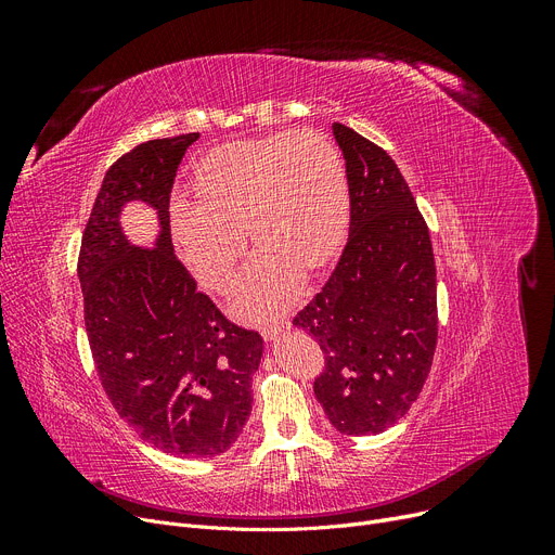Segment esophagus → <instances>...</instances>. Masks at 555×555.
<instances>
[{
	"label": "esophagus",
	"instance_id": "esophagus-1",
	"mask_svg": "<svg viewBox=\"0 0 555 555\" xmlns=\"http://www.w3.org/2000/svg\"><path fill=\"white\" fill-rule=\"evenodd\" d=\"M287 328H289V322H276V324H270V326H262L260 335H262V339H266V341H272L274 337H279Z\"/></svg>",
	"mask_w": 555,
	"mask_h": 555
}]
</instances>
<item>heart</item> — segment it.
I'll use <instances>...</instances> for the list:
<instances>
[{"label": "heart", "mask_w": 555, "mask_h": 555, "mask_svg": "<svg viewBox=\"0 0 555 555\" xmlns=\"http://www.w3.org/2000/svg\"><path fill=\"white\" fill-rule=\"evenodd\" d=\"M193 189L197 199H170L175 245L204 285L222 289L247 229L260 249L233 289V308L254 322L295 304L301 270L326 266L351 214L337 145L310 128L220 145L195 166Z\"/></svg>", "instance_id": "obj_1"}]
</instances>
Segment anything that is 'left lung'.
Returning a JSON list of instances; mask_svg holds the SVG:
<instances>
[{
	"label": "left lung",
	"instance_id": "obj_1",
	"mask_svg": "<svg viewBox=\"0 0 555 555\" xmlns=\"http://www.w3.org/2000/svg\"><path fill=\"white\" fill-rule=\"evenodd\" d=\"M346 162L351 227L331 279L293 319L324 351L314 396L333 427L380 434L418 398L431 369L439 312L429 229L396 162L333 124Z\"/></svg>",
	"mask_w": 555,
	"mask_h": 555
}]
</instances>
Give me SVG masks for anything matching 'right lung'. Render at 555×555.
I'll return each instance as SVG.
<instances>
[{
	"label": "right lung",
	"mask_w": 555,
	"mask_h": 555,
	"mask_svg": "<svg viewBox=\"0 0 555 555\" xmlns=\"http://www.w3.org/2000/svg\"><path fill=\"white\" fill-rule=\"evenodd\" d=\"M197 139H153L116 159L78 254L85 331L112 406L143 441L191 459L222 454L238 439L262 356V337L197 293L172 251L170 191ZM132 198L160 216L155 250L130 246L120 229V209Z\"/></svg>",
	"instance_id": "right-lung-1"
}]
</instances>
